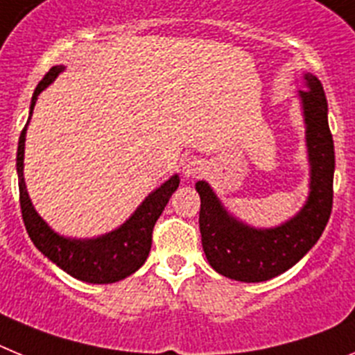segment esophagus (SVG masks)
Masks as SVG:
<instances>
[{"label":"esophagus","instance_id":"esophagus-1","mask_svg":"<svg viewBox=\"0 0 355 355\" xmlns=\"http://www.w3.org/2000/svg\"><path fill=\"white\" fill-rule=\"evenodd\" d=\"M182 171H184L185 177H189V178L198 177V175L203 171V162L198 161V159H191V161L185 162L184 168H182Z\"/></svg>","mask_w":355,"mask_h":355}]
</instances>
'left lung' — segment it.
<instances>
[{
    "mask_svg": "<svg viewBox=\"0 0 355 355\" xmlns=\"http://www.w3.org/2000/svg\"><path fill=\"white\" fill-rule=\"evenodd\" d=\"M299 90L306 123L309 194L292 219L274 228H253L223 207L205 180L196 182L200 194V233L203 251L216 272L244 283L272 279L301 260L317 244L333 210L334 143L327 122L324 86L304 74Z\"/></svg>",
    "mask_w": 355,
    "mask_h": 355,
    "instance_id": "1",
    "label": "left lung"
}]
</instances>
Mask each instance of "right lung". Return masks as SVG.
Listing matches in <instances>:
<instances>
[{
	"label": "right lung",
	"mask_w": 355,
	"mask_h": 355,
	"mask_svg": "<svg viewBox=\"0 0 355 355\" xmlns=\"http://www.w3.org/2000/svg\"><path fill=\"white\" fill-rule=\"evenodd\" d=\"M65 67L56 65L44 76V79L35 88L31 97L30 118L33 113L35 102L40 92L46 90L47 86L58 78ZM24 125L19 138L17 146V177H19V201H21L22 221L26 226L31 242L44 257L49 258L62 270L70 274L72 277L94 285H106V283H116L125 279L127 276L134 274L145 263L148 258L150 248H152V232L157 223L159 216L164 207L168 205L171 194L177 191L180 178L173 175L170 180H166L161 187L150 193L141 205L134 210L132 216L118 226L113 232L101 235L95 239H70L58 235L42 217L38 216L28 196L26 184H24V141H26V129Z\"/></svg>",
	"instance_id": "obj_1"
}]
</instances>
